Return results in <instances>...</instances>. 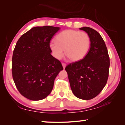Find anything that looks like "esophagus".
<instances>
[{
	"instance_id": "34e87169",
	"label": "esophagus",
	"mask_w": 125,
	"mask_h": 125,
	"mask_svg": "<svg viewBox=\"0 0 125 125\" xmlns=\"http://www.w3.org/2000/svg\"><path fill=\"white\" fill-rule=\"evenodd\" d=\"M62 66H63V69H65V67H66V64H65V63H62Z\"/></svg>"
}]
</instances>
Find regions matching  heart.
I'll return each instance as SVG.
<instances>
[{
    "instance_id": "heart-1",
    "label": "heart",
    "mask_w": 125,
    "mask_h": 125,
    "mask_svg": "<svg viewBox=\"0 0 125 125\" xmlns=\"http://www.w3.org/2000/svg\"><path fill=\"white\" fill-rule=\"evenodd\" d=\"M56 41L50 43V48L55 58L60 60L65 54L73 61H79L88 54L90 46V37L83 31L66 30L56 36Z\"/></svg>"
}]
</instances>
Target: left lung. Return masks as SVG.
<instances>
[{"label":"left lung","instance_id":"obj_1","mask_svg":"<svg viewBox=\"0 0 125 125\" xmlns=\"http://www.w3.org/2000/svg\"><path fill=\"white\" fill-rule=\"evenodd\" d=\"M79 29L89 36L90 50L83 60L71 63L65 69L74 95L80 99L90 100L98 95L106 84L110 58L100 33L89 27Z\"/></svg>","mask_w":125,"mask_h":125}]
</instances>
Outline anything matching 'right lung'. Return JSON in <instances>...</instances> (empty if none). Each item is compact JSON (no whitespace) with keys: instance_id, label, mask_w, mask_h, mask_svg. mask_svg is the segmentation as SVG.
<instances>
[{"instance_id":"right-lung-1","label":"right lung","mask_w":125,"mask_h":125,"mask_svg":"<svg viewBox=\"0 0 125 125\" xmlns=\"http://www.w3.org/2000/svg\"><path fill=\"white\" fill-rule=\"evenodd\" d=\"M60 29L50 26L32 27L18 40L12 58V74L17 89L31 100L46 98L53 88L55 78L63 70L53 57L50 40Z\"/></svg>"}]
</instances>
